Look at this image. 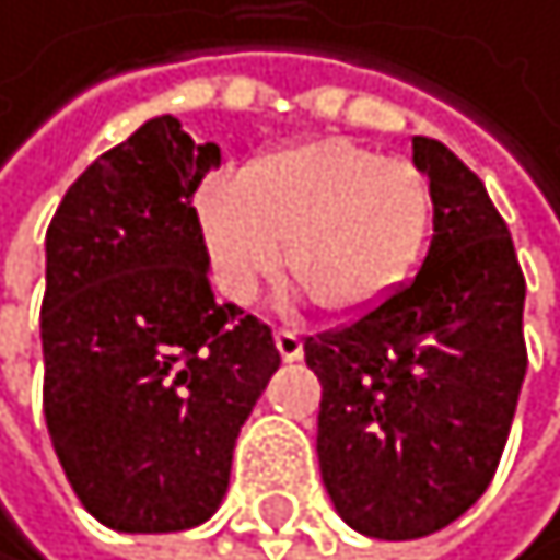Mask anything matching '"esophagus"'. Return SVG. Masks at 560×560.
<instances>
[{"label": "esophagus", "mask_w": 560, "mask_h": 560, "mask_svg": "<svg viewBox=\"0 0 560 560\" xmlns=\"http://www.w3.org/2000/svg\"><path fill=\"white\" fill-rule=\"evenodd\" d=\"M275 346L285 363H296L303 357V338L296 331H275Z\"/></svg>", "instance_id": "esophagus-1"}]
</instances>
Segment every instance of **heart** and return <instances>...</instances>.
<instances>
[{
  "label": "heart",
  "mask_w": 560,
  "mask_h": 560,
  "mask_svg": "<svg viewBox=\"0 0 560 560\" xmlns=\"http://www.w3.org/2000/svg\"><path fill=\"white\" fill-rule=\"evenodd\" d=\"M434 183L409 158L352 140H310L257 158L240 183L197 190L211 275L250 303L282 268L324 314L377 310L420 271L434 232Z\"/></svg>",
  "instance_id": "1"
}]
</instances>
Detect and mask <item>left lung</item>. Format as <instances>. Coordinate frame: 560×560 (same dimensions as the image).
I'll return each instance as SVG.
<instances>
[{
	"mask_svg": "<svg viewBox=\"0 0 560 560\" xmlns=\"http://www.w3.org/2000/svg\"><path fill=\"white\" fill-rule=\"evenodd\" d=\"M434 183V240L412 282L346 328L306 338L320 381L317 458L335 512L377 540L455 523L494 480L526 377L509 225L441 140L412 137Z\"/></svg>",
	"mask_w": 560,
	"mask_h": 560,
	"instance_id": "left-lung-1",
	"label": "left lung"
}]
</instances>
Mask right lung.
<instances>
[{
  "label": "right lung",
  "mask_w": 560,
  "mask_h": 560,
  "mask_svg": "<svg viewBox=\"0 0 560 560\" xmlns=\"http://www.w3.org/2000/svg\"><path fill=\"white\" fill-rule=\"evenodd\" d=\"M218 165L158 116L66 190L45 236V423L80 504L119 533L218 512L240 427L282 363L218 303L194 194Z\"/></svg>",
  "instance_id": "obj_1"
}]
</instances>
